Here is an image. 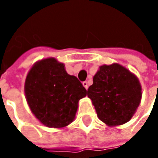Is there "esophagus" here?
Here are the masks:
<instances>
[{"instance_id": "esophagus-1", "label": "esophagus", "mask_w": 158, "mask_h": 158, "mask_svg": "<svg viewBox=\"0 0 158 158\" xmlns=\"http://www.w3.org/2000/svg\"><path fill=\"white\" fill-rule=\"evenodd\" d=\"M83 85H84V87L85 88V89H88V88H89V84H88V82H86V81L83 82Z\"/></svg>"}]
</instances>
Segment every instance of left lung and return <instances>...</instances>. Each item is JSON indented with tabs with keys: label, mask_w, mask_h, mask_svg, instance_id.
<instances>
[{
	"label": "left lung",
	"mask_w": 158,
	"mask_h": 158,
	"mask_svg": "<svg viewBox=\"0 0 158 158\" xmlns=\"http://www.w3.org/2000/svg\"><path fill=\"white\" fill-rule=\"evenodd\" d=\"M88 97L98 117L108 126H117L133 117L142 98L138 77L118 63L103 64L94 76Z\"/></svg>",
	"instance_id": "8db88e82"
}]
</instances>
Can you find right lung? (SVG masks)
<instances>
[{
  "label": "right lung",
  "mask_w": 158,
  "mask_h": 158,
  "mask_svg": "<svg viewBox=\"0 0 158 158\" xmlns=\"http://www.w3.org/2000/svg\"><path fill=\"white\" fill-rule=\"evenodd\" d=\"M24 94L31 111L43 125L61 129L73 122L79 101L87 91L76 77L67 73L63 63L49 57L29 69Z\"/></svg>",
  "instance_id": "right-lung-1"
}]
</instances>
